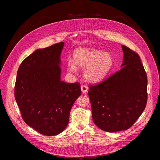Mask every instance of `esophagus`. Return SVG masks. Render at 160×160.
Returning <instances> with one entry per match:
<instances>
[{"label": "esophagus", "mask_w": 160, "mask_h": 160, "mask_svg": "<svg viewBox=\"0 0 160 160\" xmlns=\"http://www.w3.org/2000/svg\"><path fill=\"white\" fill-rule=\"evenodd\" d=\"M81 90H82V92L83 93H85L87 92V90H88V87L85 85H83L81 86Z\"/></svg>", "instance_id": "obj_1"}]
</instances>
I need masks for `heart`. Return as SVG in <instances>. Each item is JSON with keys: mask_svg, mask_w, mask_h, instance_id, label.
<instances>
[{"mask_svg": "<svg viewBox=\"0 0 160 160\" xmlns=\"http://www.w3.org/2000/svg\"><path fill=\"white\" fill-rule=\"evenodd\" d=\"M73 61L68 60V70L75 72L77 67L85 68L83 75L90 82H98L106 75L113 64L112 56L94 49L81 48L73 53Z\"/></svg>", "mask_w": 160, "mask_h": 160, "instance_id": "heart-1", "label": "heart"}]
</instances>
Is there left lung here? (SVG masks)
Here are the masks:
<instances>
[{
	"label": "left lung",
	"instance_id": "1",
	"mask_svg": "<svg viewBox=\"0 0 160 160\" xmlns=\"http://www.w3.org/2000/svg\"><path fill=\"white\" fill-rule=\"evenodd\" d=\"M122 48V69L88 87L93 122L109 132L128 129L141 115L148 100V78L140 57L128 47Z\"/></svg>",
	"mask_w": 160,
	"mask_h": 160
}]
</instances>
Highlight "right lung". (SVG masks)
I'll return each mask as SVG.
<instances>
[{
    "mask_svg": "<svg viewBox=\"0 0 160 160\" xmlns=\"http://www.w3.org/2000/svg\"><path fill=\"white\" fill-rule=\"evenodd\" d=\"M62 42L36 50L20 64L14 96L24 122L41 134L62 132L69 122L75 101L81 95L80 84L61 80Z\"/></svg>",
    "mask_w": 160,
    "mask_h": 160,
    "instance_id": "obj_1",
    "label": "right lung"
}]
</instances>
